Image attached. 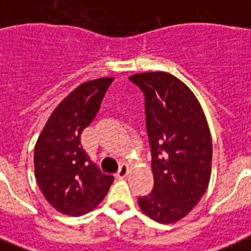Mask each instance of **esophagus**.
Here are the masks:
<instances>
[{
    "mask_svg": "<svg viewBox=\"0 0 251 251\" xmlns=\"http://www.w3.org/2000/svg\"><path fill=\"white\" fill-rule=\"evenodd\" d=\"M129 173V167L127 164H122L121 168H119V171L117 172V177L118 178H126L127 175Z\"/></svg>",
    "mask_w": 251,
    "mask_h": 251,
    "instance_id": "34e87169",
    "label": "esophagus"
}]
</instances>
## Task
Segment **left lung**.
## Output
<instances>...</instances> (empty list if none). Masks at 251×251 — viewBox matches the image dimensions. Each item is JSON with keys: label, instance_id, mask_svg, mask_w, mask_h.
<instances>
[{"label": "left lung", "instance_id": "obj_1", "mask_svg": "<svg viewBox=\"0 0 251 251\" xmlns=\"http://www.w3.org/2000/svg\"><path fill=\"white\" fill-rule=\"evenodd\" d=\"M145 95L154 188L138 205L155 222L185 218L208 188L213 145L202 107L190 88L165 72L129 76Z\"/></svg>", "mask_w": 251, "mask_h": 251}]
</instances>
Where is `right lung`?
Returning a JSON list of instances; mask_svg holds the SVG:
<instances>
[{
	"label": "right lung",
	"instance_id": "obj_1",
	"mask_svg": "<svg viewBox=\"0 0 251 251\" xmlns=\"http://www.w3.org/2000/svg\"><path fill=\"white\" fill-rule=\"evenodd\" d=\"M114 78L79 84L56 106L34 148V175L49 204L66 215L91 212L106 196L114 177L91 161L80 144L82 130L100 109Z\"/></svg>",
	"mask_w": 251,
	"mask_h": 251
}]
</instances>
